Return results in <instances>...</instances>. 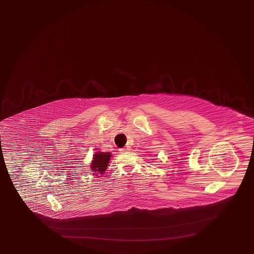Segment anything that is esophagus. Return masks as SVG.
Wrapping results in <instances>:
<instances>
[{
	"instance_id": "esophagus-1",
	"label": "esophagus",
	"mask_w": 254,
	"mask_h": 254,
	"mask_svg": "<svg viewBox=\"0 0 254 254\" xmlns=\"http://www.w3.org/2000/svg\"><path fill=\"white\" fill-rule=\"evenodd\" d=\"M129 150V147H125V148H122V149H120V152H125V151H128Z\"/></svg>"
}]
</instances>
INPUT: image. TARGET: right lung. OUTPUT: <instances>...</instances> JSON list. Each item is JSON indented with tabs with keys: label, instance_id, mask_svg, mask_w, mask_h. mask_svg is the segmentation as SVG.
Listing matches in <instances>:
<instances>
[{
	"label": "right lung",
	"instance_id": "add662e5",
	"mask_svg": "<svg viewBox=\"0 0 254 254\" xmlns=\"http://www.w3.org/2000/svg\"><path fill=\"white\" fill-rule=\"evenodd\" d=\"M111 159V153L110 152H98L95 153L92 160V171L96 174H103L106 171V168L108 166L109 162Z\"/></svg>",
	"mask_w": 254,
	"mask_h": 254
}]
</instances>
